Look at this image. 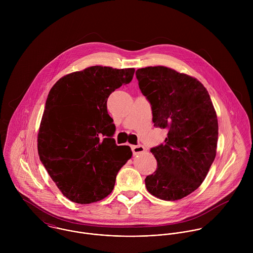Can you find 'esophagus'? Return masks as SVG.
Returning <instances> with one entry per match:
<instances>
[{"label":"esophagus","instance_id":"1","mask_svg":"<svg viewBox=\"0 0 253 253\" xmlns=\"http://www.w3.org/2000/svg\"><path fill=\"white\" fill-rule=\"evenodd\" d=\"M131 150L133 152V155H137V154L143 153L146 149L142 145H131Z\"/></svg>","mask_w":253,"mask_h":253}]
</instances>
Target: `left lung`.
Returning <instances> with one entry per match:
<instances>
[{
    "instance_id": "obj_1",
    "label": "left lung",
    "mask_w": 253,
    "mask_h": 253,
    "mask_svg": "<svg viewBox=\"0 0 253 253\" xmlns=\"http://www.w3.org/2000/svg\"><path fill=\"white\" fill-rule=\"evenodd\" d=\"M135 74L152 106L154 126L169 130L165 144L151 149L158 168L145 178L146 188L161 200H180L201 186L215 159L216 112L196 78L165 66Z\"/></svg>"
}]
</instances>
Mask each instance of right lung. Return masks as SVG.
<instances>
[{
  "label": "right lung",
  "instance_id": "obj_1",
  "mask_svg": "<svg viewBox=\"0 0 253 253\" xmlns=\"http://www.w3.org/2000/svg\"><path fill=\"white\" fill-rule=\"evenodd\" d=\"M134 68L91 66L68 74L51 87L38 133L40 160L61 193L91 204L113 191L121 168L131 158L118 146L107 111L109 95L131 82Z\"/></svg>",
  "mask_w": 253,
  "mask_h": 253
}]
</instances>
